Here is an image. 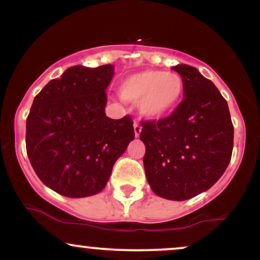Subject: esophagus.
Listing matches in <instances>:
<instances>
[{"label":"esophagus","instance_id":"obj_1","mask_svg":"<svg viewBox=\"0 0 260 260\" xmlns=\"http://www.w3.org/2000/svg\"><path fill=\"white\" fill-rule=\"evenodd\" d=\"M133 128H134V134H136V137H139L140 132H142V127H140L139 124L136 122V123H134Z\"/></svg>","mask_w":260,"mask_h":260}]
</instances>
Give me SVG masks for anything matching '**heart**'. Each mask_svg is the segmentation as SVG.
Here are the masks:
<instances>
[{
	"mask_svg": "<svg viewBox=\"0 0 260 260\" xmlns=\"http://www.w3.org/2000/svg\"><path fill=\"white\" fill-rule=\"evenodd\" d=\"M184 91L178 74L147 70L127 77L120 85V94L127 101H138L139 112L150 120H159L174 112Z\"/></svg>",
	"mask_w": 260,
	"mask_h": 260,
	"instance_id": "b5f03b06",
	"label": "heart"
}]
</instances>
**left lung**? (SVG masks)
Returning <instances> with one entry per match:
<instances>
[{"mask_svg": "<svg viewBox=\"0 0 260 260\" xmlns=\"http://www.w3.org/2000/svg\"><path fill=\"white\" fill-rule=\"evenodd\" d=\"M184 99L171 115L142 121L145 175L155 194L186 201L216 183L231 160L234 124L226 100L194 67L178 64Z\"/></svg>", "mask_w": 260, "mask_h": 260, "instance_id": "1", "label": "left lung"}]
</instances>
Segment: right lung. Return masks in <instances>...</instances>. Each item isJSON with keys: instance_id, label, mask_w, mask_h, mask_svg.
Listing matches in <instances>:
<instances>
[{"instance_id": "1", "label": "right lung", "mask_w": 260, "mask_h": 260, "mask_svg": "<svg viewBox=\"0 0 260 260\" xmlns=\"http://www.w3.org/2000/svg\"><path fill=\"white\" fill-rule=\"evenodd\" d=\"M113 66H74L35 96L26 118V154L45 186L70 198L104 189L134 139L131 116L105 115Z\"/></svg>"}]
</instances>
